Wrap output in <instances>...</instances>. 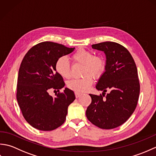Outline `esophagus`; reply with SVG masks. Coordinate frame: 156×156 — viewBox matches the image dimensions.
<instances>
[{"label": "esophagus", "instance_id": "34e87169", "mask_svg": "<svg viewBox=\"0 0 156 156\" xmlns=\"http://www.w3.org/2000/svg\"><path fill=\"white\" fill-rule=\"evenodd\" d=\"M82 94L80 93H78V92H75V96H76V98H79L80 97Z\"/></svg>", "mask_w": 156, "mask_h": 156}]
</instances>
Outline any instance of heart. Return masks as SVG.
<instances>
[{
    "instance_id": "1",
    "label": "heart",
    "mask_w": 156,
    "mask_h": 156,
    "mask_svg": "<svg viewBox=\"0 0 156 156\" xmlns=\"http://www.w3.org/2000/svg\"><path fill=\"white\" fill-rule=\"evenodd\" d=\"M72 59L75 64L84 65L81 78L72 79L67 83V87L70 90L78 93L87 91L92 84L90 75L94 78H98L103 74L106 68V62L102 56L95 55L90 50L80 48L72 55ZM55 70L62 77L69 78L71 76V65L68 59L61 57L55 62Z\"/></svg>"
}]
</instances>
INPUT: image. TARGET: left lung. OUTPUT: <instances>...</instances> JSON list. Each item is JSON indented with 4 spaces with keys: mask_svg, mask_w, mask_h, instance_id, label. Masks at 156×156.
<instances>
[{
    "mask_svg": "<svg viewBox=\"0 0 156 156\" xmlns=\"http://www.w3.org/2000/svg\"><path fill=\"white\" fill-rule=\"evenodd\" d=\"M92 48L105 53L107 64L96 86L102 95L89 94L92 102L86 115L99 128L114 129L127 121L137 107L140 92L137 66L129 51L117 43L102 42Z\"/></svg>",
    "mask_w": 156,
    "mask_h": 156,
    "instance_id": "1",
    "label": "left lung"
}]
</instances>
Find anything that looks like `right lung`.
Returning a JSON list of instances; mask_svg holds the SVG:
<instances>
[{"label": "right lung", "mask_w": 156, "mask_h": 156, "mask_svg": "<svg viewBox=\"0 0 156 156\" xmlns=\"http://www.w3.org/2000/svg\"><path fill=\"white\" fill-rule=\"evenodd\" d=\"M74 49L44 41L32 47L23 59L19 69L16 100L23 117L35 129L52 131L65 122L68 106L76 97L68 88L59 92L65 83L55 65L58 58ZM50 89L59 91L55 98L48 94Z\"/></svg>", "instance_id": "obj_1"}]
</instances>
